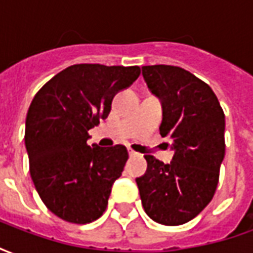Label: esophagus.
<instances>
[{
	"instance_id": "obj_1",
	"label": "esophagus",
	"mask_w": 253,
	"mask_h": 253,
	"mask_svg": "<svg viewBox=\"0 0 253 253\" xmlns=\"http://www.w3.org/2000/svg\"><path fill=\"white\" fill-rule=\"evenodd\" d=\"M128 154H130V156H137L138 153H135L134 150H131V149H130V150H128Z\"/></svg>"
}]
</instances>
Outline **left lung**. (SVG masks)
I'll return each instance as SVG.
<instances>
[{
  "label": "left lung",
  "instance_id": "obj_1",
  "mask_svg": "<svg viewBox=\"0 0 253 253\" xmlns=\"http://www.w3.org/2000/svg\"><path fill=\"white\" fill-rule=\"evenodd\" d=\"M149 90L161 101V137L173 159L164 164L146 154L148 169L137 177L142 206L163 225H181L210 203L225 157V115L211 88L184 69L142 66Z\"/></svg>",
  "mask_w": 253,
  "mask_h": 253
}]
</instances>
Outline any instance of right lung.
Returning a JSON list of instances; mask_svg holds the SVG:
<instances>
[{
    "mask_svg": "<svg viewBox=\"0 0 253 253\" xmlns=\"http://www.w3.org/2000/svg\"><path fill=\"white\" fill-rule=\"evenodd\" d=\"M139 74L138 66L73 65L35 94L25 121V148L36 191L57 217L89 223L105 211L128 154L122 145L89 146L88 131Z\"/></svg>",
    "mask_w": 253,
    "mask_h": 253,
    "instance_id": "obj_1",
    "label": "right lung"
}]
</instances>
